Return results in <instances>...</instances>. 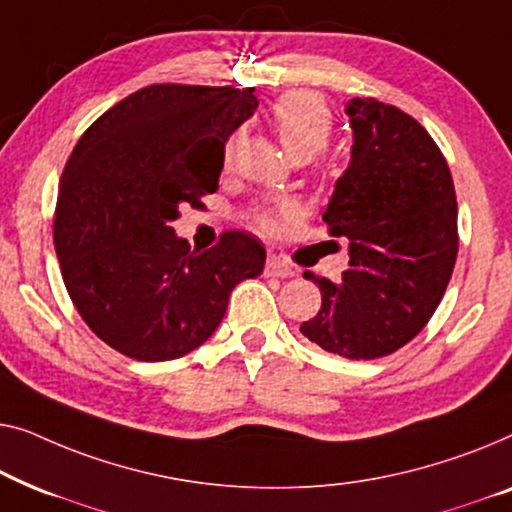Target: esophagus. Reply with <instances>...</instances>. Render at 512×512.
Listing matches in <instances>:
<instances>
[{"mask_svg":"<svg viewBox=\"0 0 512 512\" xmlns=\"http://www.w3.org/2000/svg\"><path fill=\"white\" fill-rule=\"evenodd\" d=\"M266 276H278V278H292L297 276V269L290 262H285L283 257L271 255L266 259Z\"/></svg>","mask_w":512,"mask_h":512,"instance_id":"esophagus-1","label":"esophagus"}]
</instances>
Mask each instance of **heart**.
Masks as SVG:
<instances>
[{
  "instance_id": "heart-1",
  "label": "heart",
  "mask_w": 512,
  "mask_h": 512,
  "mask_svg": "<svg viewBox=\"0 0 512 512\" xmlns=\"http://www.w3.org/2000/svg\"><path fill=\"white\" fill-rule=\"evenodd\" d=\"M271 125L276 129L280 143H283L285 153L292 157L294 162L304 160L311 162L318 157L322 150L329 146L331 132H334V118H331L329 106L320 95L311 90H294L287 92L280 99H276L269 111ZM243 136V129H234L227 136L225 148H222V160L227 164L232 162L234 150L239 146ZM290 206L280 208V213H290ZM257 227L264 232H271L276 227V215L271 211L255 213Z\"/></svg>"
}]
</instances>
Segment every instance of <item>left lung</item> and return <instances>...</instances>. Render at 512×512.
Returning a JSON list of instances; mask_svg holds the SVG:
<instances>
[{"label":"left lung","mask_w":512,"mask_h":512,"mask_svg":"<svg viewBox=\"0 0 512 512\" xmlns=\"http://www.w3.org/2000/svg\"><path fill=\"white\" fill-rule=\"evenodd\" d=\"M350 162L322 211L350 241L341 283L306 271L322 308L301 334L345 359L392 355L420 334L455 269L457 197L448 162L415 118L378 99H350Z\"/></svg>","instance_id":"8db88e82"}]
</instances>
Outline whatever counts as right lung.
<instances>
[{"mask_svg": "<svg viewBox=\"0 0 512 512\" xmlns=\"http://www.w3.org/2000/svg\"><path fill=\"white\" fill-rule=\"evenodd\" d=\"M253 92L148 85L99 115L69 155L55 253L85 325L122 355L167 362L199 348L234 287L264 269L255 236L225 232L190 250L169 227L178 206L218 190L222 148L255 113Z\"/></svg>", "mask_w": 512, "mask_h": 512, "instance_id": "right-lung-1", "label": "right lung"}]
</instances>
